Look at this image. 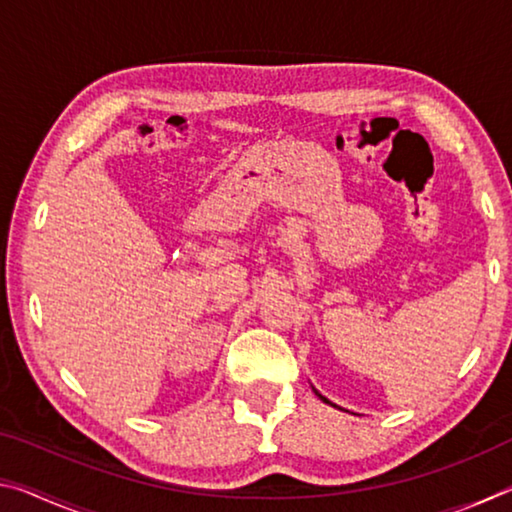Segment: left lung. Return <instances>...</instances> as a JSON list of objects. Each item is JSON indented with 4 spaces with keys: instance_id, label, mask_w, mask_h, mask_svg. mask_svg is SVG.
Masks as SVG:
<instances>
[{
    "instance_id": "obj_1",
    "label": "left lung",
    "mask_w": 512,
    "mask_h": 512,
    "mask_svg": "<svg viewBox=\"0 0 512 512\" xmlns=\"http://www.w3.org/2000/svg\"><path fill=\"white\" fill-rule=\"evenodd\" d=\"M314 393H316V395H318V397H320V400H323V402H325V404H332V402H329V400H327V397H323V395H320V393H318V391H314ZM332 406H334V404H332Z\"/></svg>"
}]
</instances>
